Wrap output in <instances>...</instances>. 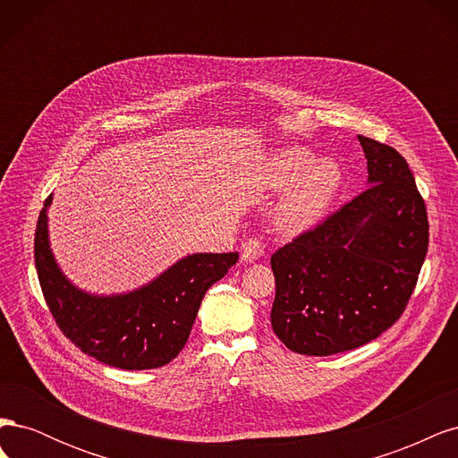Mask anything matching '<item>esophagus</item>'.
<instances>
[{
    "instance_id": "1",
    "label": "esophagus",
    "mask_w": 458,
    "mask_h": 458,
    "mask_svg": "<svg viewBox=\"0 0 458 458\" xmlns=\"http://www.w3.org/2000/svg\"><path fill=\"white\" fill-rule=\"evenodd\" d=\"M263 252H266V242H263L261 239L258 237H252V239H246L241 246V256L242 259L246 261H256L263 256Z\"/></svg>"
}]
</instances>
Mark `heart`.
Masks as SVG:
<instances>
[{"label":"heart","mask_w":458,"mask_h":458,"mask_svg":"<svg viewBox=\"0 0 458 458\" xmlns=\"http://www.w3.org/2000/svg\"><path fill=\"white\" fill-rule=\"evenodd\" d=\"M342 182L335 160H318L306 148H286L273 162V185L290 187L276 219L286 231H301L323 216Z\"/></svg>","instance_id":"1"}]
</instances>
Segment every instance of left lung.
I'll return each instance as SVG.
<instances>
[{
  "instance_id": "8db88e82",
  "label": "left lung",
  "mask_w": 458,
  "mask_h": 458,
  "mask_svg": "<svg viewBox=\"0 0 458 458\" xmlns=\"http://www.w3.org/2000/svg\"><path fill=\"white\" fill-rule=\"evenodd\" d=\"M369 187L271 256L275 335L301 355L378 338L403 315L428 252L424 199L407 160L359 135Z\"/></svg>"
}]
</instances>
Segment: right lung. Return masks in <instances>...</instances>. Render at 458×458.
I'll return each mask as SVG.
<instances>
[{
	"label": "right lung",
	"instance_id": "right-lung-1",
	"mask_svg": "<svg viewBox=\"0 0 458 458\" xmlns=\"http://www.w3.org/2000/svg\"><path fill=\"white\" fill-rule=\"evenodd\" d=\"M39 212L34 259L41 293L63 335L105 365L145 370L168 365L189 340L200 301L239 259L229 254H192L157 281L123 296H89L68 283L47 241V206Z\"/></svg>",
	"mask_w": 458,
	"mask_h": 458
}]
</instances>
